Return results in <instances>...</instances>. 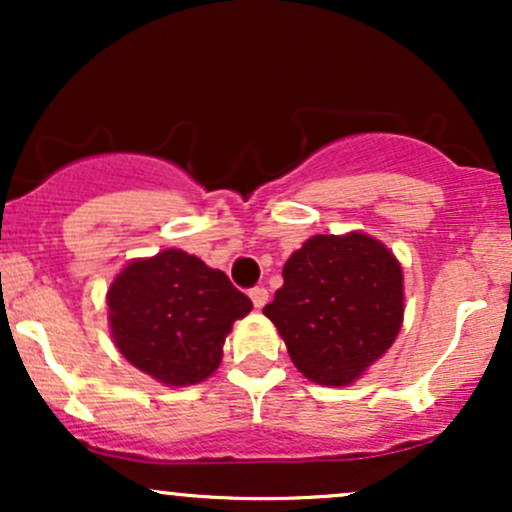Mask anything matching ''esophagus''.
Segmentation results:
<instances>
[{
    "instance_id": "esophagus-1",
    "label": "esophagus",
    "mask_w": 512,
    "mask_h": 512,
    "mask_svg": "<svg viewBox=\"0 0 512 512\" xmlns=\"http://www.w3.org/2000/svg\"><path fill=\"white\" fill-rule=\"evenodd\" d=\"M250 298L255 308H262V305L269 301V291L264 289V286H255V289H250Z\"/></svg>"
}]
</instances>
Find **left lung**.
Wrapping results in <instances>:
<instances>
[{"instance_id":"obj_1","label":"left lung","mask_w":512,"mask_h":512,"mask_svg":"<svg viewBox=\"0 0 512 512\" xmlns=\"http://www.w3.org/2000/svg\"><path fill=\"white\" fill-rule=\"evenodd\" d=\"M264 315L305 378L349 385L390 349L402 327V267L366 233L315 236L284 264V286Z\"/></svg>"}]
</instances>
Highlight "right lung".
I'll use <instances>...</instances> for the list:
<instances>
[{"instance_id": "1", "label": "right lung", "mask_w": 512, "mask_h": 512, "mask_svg": "<svg viewBox=\"0 0 512 512\" xmlns=\"http://www.w3.org/2000/svg\"><path fill=\"white\" fill-rule=\"evenodd\" d=\"M108 308L120 354L158 383L180 387L219 368L226 334L252 301L199 257L163 250L117 274Z\"/></svg>"}]
</instances>
